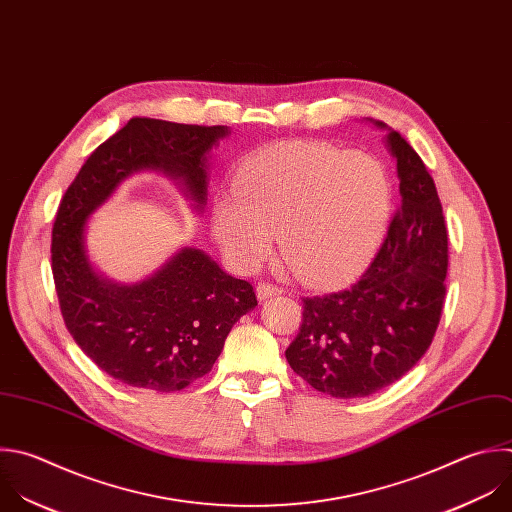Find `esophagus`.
Returning a JSON list of instances; mask_svg holds the SVG:
<instances>
[{
	"instance_id": "obj_1",
	"label": "esophagus",
	"mask_w": 512,
	"mask_h": 512,
	"mask_svg": "<svg viewBox=\"0 0 512 512\" xmlns=\"http://www.w3.org/2000/svg\"><path fill=\"white\" fill-rule=\"evenodd\" d=\"M255 293H257V299H259V301H265V299H269V297H273V295H281L283 289L277 287V285H273V283L261 281V283L257 285Z\"/></svg>"
}]
</instances>
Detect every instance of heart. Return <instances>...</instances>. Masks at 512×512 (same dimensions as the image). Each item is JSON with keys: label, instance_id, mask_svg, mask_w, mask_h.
Segmentation results:
<instances>
[{"label": "heart", "instance_id": "heart-1", "mask_svg": "<svg viewBox=\"0 0 512 512\" xmlns=\"http://www.w3.org/2000/svg\"><path fill=\"white\" fill-rule=\"evenodd\" d=\"M392 205L386 168L370 154L281 142L253 154L235 193L213 205V229L241 271L261 265L279 237L283 261L307 285L339 283L376 255Z\"/></svg>", "mask_w": 512, "mask_h": 512}]
</instances>
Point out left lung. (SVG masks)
<instances>
[{
	"label": "left lung",
	"mask_w": 512,
	"mask_h": 512,
	"mask_svg": "<svg viewBox=\"0 0 512 512\" xmlns=\"http://www.w3.org/2000/svg\"><path fill=\"white\" fill-rule=\"evenodd\" d=\"M400 209L370 269L350 287L303 297V323L285 350L311 388L350 400L408 374L430 348L446 295L448 235L436 185L416 150L392 128Z\"/></svg>",
	"instance_id": "1"
}]
</instances>
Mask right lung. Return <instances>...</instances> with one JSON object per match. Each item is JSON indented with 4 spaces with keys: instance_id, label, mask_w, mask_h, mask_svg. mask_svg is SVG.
Masks as SVG:
<instances>
[{
    "instance_id": "obj_1",
    "label": "right lung",
    "mask_w": 512,
    "mask_h": 512,
    "mask_svg": "<svg viewBox=\"0 0 512 512\" xmlns=\"http://www.w3.org/2000/svg\"><path fill=\"white\" fill-rule=\"evenodd\" d=\"M229 134L227 126L130 118L88 156L60 203L52 273L64 323L80 350L122 384L150 392L191 386L211 372L231 327L257 297L249 281L195 247H183L142 281H112L88 257V219L142 170L175 181L203 213L211 150Z\"/></svg>"
}]
</instances>
